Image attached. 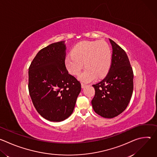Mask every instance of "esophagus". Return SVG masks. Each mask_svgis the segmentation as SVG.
I'll return each instance as SVG.
<instances>
[{"instance_id": "esophagus-1", "label": "esophagus", "mask_w": 157, "mask_h": 157, "mask_svg": "<svg viewBox=\"0 0 157 157\" xmlns=\"http://www.w3.org/2000/svg\"><path fill=\"white\" fill-rule=\"evenodd\" d=\"M86 86H87L86 84H84V83H81V87H82V88H84Z\"/></svg>"}]
</instances>
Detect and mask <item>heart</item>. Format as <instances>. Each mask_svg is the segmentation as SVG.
<instances>
[{
	"instance_id": "b5f03b06",
	"label": "heart",
	"mask_w": 157,
	"mask_h": 157,
	"mask_svg": "<svg viewBox=\"0 0 157 157\" xmlns=\"http://www.w3.org/2000/svg\"><path fill=\"white\" fill-rule=\"evenodd\" d=\"M86 68L78 79L84 82L102 78L109 71L112 64V52L109 44L104 41H82L77 43L72 54L66 57L65 65L68 72L78 75L84 66Z\"/></svg>"
}]
</instances>
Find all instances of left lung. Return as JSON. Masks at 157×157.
Returning a JSON list of instances; mask_svg holds the SVG:
<instances>
[{
    "mask_svg": "<svg viewBox=\"0 0 157 157\" xmlns=\"http://www.w3.org/2000/svg\"><path fill=\"white\" fill-rule=\"evenodd\" d=\"M112 64L107 75L93 85L95 96L91 101L95 113L111 119L121 114L127 108L133 89V73L125 52L113 40Z\"/></svg>",
    "mask_w": 157,
    "mask_h": 157,
    "instance_id": "1",
    "label": "left lung"
}]
</instances>
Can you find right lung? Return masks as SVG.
I'll return each instance as SVG.
<instances>
[{
    "label": "right lung",
    "instance_id": "add662e5",
    "mask_svg": "<svg viewBox=\"0 0 157 157\" xmlns=\"http://www.w3.org/2000/svg\"><path fill=\"white\" fill-rule=\"evenodd\" d=\"M64 41L49 44L35 56L29 69V90L34 107L45 119L61 122L73 113L81 87L65 66Z\"/></svg>",
    "mask_w": 157,
    "mask_h": 157
}]
</instances>
